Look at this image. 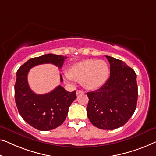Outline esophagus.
<instances>
[{"instance_id": "34e87169", "label": "esophagus", "mask_w": 156, "mask_h": 156, "mask_svg": "<svg viewBox=\"0 0 156 156\" xmlns=\"http://www.w3.org/2000/svg\"><path fill=\"white\" fill-rule=\"evenodd\" d=\"M83 93H84V92L82 91V90H77V91H76V95L83 94Z\"/></svg>"}]
</instances>
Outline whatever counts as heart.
Masks as SVG:
<instances>
[{
  "label": "heart",
  "instance_id": "heart-1",
  "mask_svg": "<svg viewBox=\"0 0 156 156\" xmlns=\"http://www.w3.org/2000/svg\"><path fill=\"white\" fill-rule=\"evenodd\" d=\"M108 73V66L105 61L89 59L73 64L64 73V77L71 81L83 82L89 90H96L105 83Z\"/></svg>",
  "mask_w": 156,
  "mask_h": 156
}]
</instances>
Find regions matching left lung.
Returning a JSON list of instances; mask_svg holds the SVG:
<instances>
[{
  "label": "left lung",
  "mask_w": 156,
  "mask_h": 156,
  "mask_svg": "<svg viewBox=\"0 0 156 156\" xmlns=\"http://www.w3.org/2000/svg\"><path fill=\"white\" fill-rule=\"evenodd\" d=\"M106 57L110 64V77L99 89L87 93V115L94 126L114 129L124 125L135 111L136 74L121 60Z\"/></svg>",
  "instance_id": "obj_1"
}]
</instances>
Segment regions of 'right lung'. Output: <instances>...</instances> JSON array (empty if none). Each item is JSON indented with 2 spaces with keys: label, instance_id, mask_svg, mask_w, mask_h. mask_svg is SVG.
<instances>
[{
  "label": "right lung",
  "instance_id": "obj_1",
  "mask_svg": "<svg viewBox=\"0 0 156 156\" xmlns=\"http://www.w3.org/2000/svg\"><path fill=\"white\" fill-rule=\"evenodd\" d=\"M66 58L53 54L31 58L17 72L15 85L16 105L23 119L37 129L48 131L60 126L66 119L69 107L76 98V92H67L59 85L47 94H37L29 87L28 73L34 66L43 64H52L61 69ZM60 80L63 81L61 75Z\"/></svg>",
  "mask_w": 156,
  "mask_h": 156
}]
</instances>
